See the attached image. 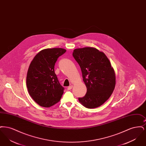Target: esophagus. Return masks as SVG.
Instances as JSON below:
<instances>
[{
  "label": "esophagus",
  "instance_id": "esophagus-1",
  "mask_svg": "<svg viewBox=\"0 0 146 146\" xmlns=\"http://www.w3.org/2000/svg\"><path fill=\"white\" fill-rule=\"evenodd\" d=\"M72 88H73V85H70V86H68L67 88V90H71L72 89Z\"/></svg>",
  "mask_w": 146,
  "mask_h": 146
}]
</instances>
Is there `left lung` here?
I'll list each match as a JSON object with an SVG mask.
<instances>
[{
  "mask_svg": "<svg viewBox=\"0 0 146 146\" xmlns=\"http://www.w3.org/2000/svg\"><path fill=\"white\" fill-rule=\"evenodd\" d=\"M73 56L82 72L87 92L79 98L80 103L88 108L101 106L111 96L115 85V74L103 52L91 47L74 50Z\"/></svg>",
  "mask_w": 146,
  "mask_h": 146,
  "instance_id": "left-lung-1",
  "label": "left lung"
}]
</instances>
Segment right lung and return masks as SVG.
<instances>
[{
  "label": "right lung",
  "instance_id": "right-lung-1",
  "mask_svg": "<svg viewBox=\"0 0 146 146\" xmlns=\"http://www.w3.org/2000/svg\"><path fill=\"white\" fill-rule=\"evenodd\" d=\"M66 51L62 48L42 50L35 56L29 66L26 78L28 92L42 107H50L62 97L64 88L58 80L54 66L57 58Z\"/></svg>",
  "mask_w": 146,
  "mask_h": 146
}]
</instances>
